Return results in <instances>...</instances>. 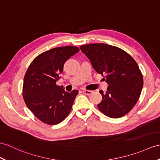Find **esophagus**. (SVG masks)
I'll list each match as a JSON object with an SVG mask.
<instances>
[{
	"mask_svg": "<svg viewBox=\"0 0 160 160\" xmlns=\"http://www.w3.org/2000/svg\"><path fill=\"white\" fill-rule=\"evenodd\" d=\"M82 93L84 95H91L92 93V91H88V90H82Z\"/></svg>",
	"mask_w": 160,
	"mask_h": 160,
	"instance_id": "esophagus-1",
	"label": "esophagus"
}]
</instances>
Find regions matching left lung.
I'll return each mask as SVG.
<instances>
[{"label": "left lung", "mask_w": 160, "mask_h": 160, "mask_svg": "<svg viewBox=\"0 0 160 160\" xmlns=\"http://www.w3.org/2000/svg\"><path fill=\"white\" fill-rule=\"evenodd\" d=\"M80 48L98 73L105 75L103 79L108 84L106 93L99 91L102 100L98 108L110 118L123 117L138 102L143 87L137 62L121 48L108 44H87Z\"/></svg>", "instance_id": "1"}]
</instances>
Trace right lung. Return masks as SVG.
Listing matches in <instances>:
<instances>
[{
	"label": "right lung",
	"mask_w": 160,
	"mask_h": 160,
	"mask_svg": "<svg viewBox=\"0 0 160 160\" xmlns=\"http://www.w3.org/2000/svg\"><path fill=\"white\" fill-rule=\"evenodd\" d=\"M79 52L76 46L58 47L38 55L24 78L22 95L26 105L44 123L57 125L68 117L78 91L67 92L57 86L63 65Z\"/></svg>",
	"instance_id": "1"
}]
</instances>
